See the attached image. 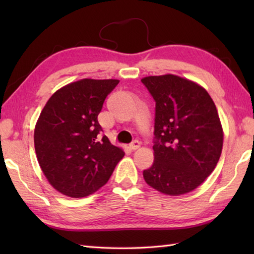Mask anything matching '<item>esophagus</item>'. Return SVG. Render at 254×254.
<instances>
[{
	"instance_id": "obj_1",
	"label": "esophagus",
	"mask_w": 254,
	"mask_h": 254,
	"mask_svg": "<svg viewBox=\"0 0 254 254\" xmlns=\"http://www.w3.org/2000/svg\"><path fill=\"white\" fill-rule=\"evenodd\" d=\"M139 146H141V144H139V142L138 141H134V142H132L131 144H130V149H132V150H136V149H138L139 148Z\"/></svg>"
}]
</instances>
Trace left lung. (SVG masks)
<instances>
[{
    "mask_svg": "<svg viewBox=\"0 0 254 254\" xmlns=\"http://www.w3.org/2000/svg\"><path fill=\"white\" fill-rule=\"evenodd\" d=\"M156 101L154 163L143 171L149 187L182 195L201 186L216 167L224 132L213 99L193 80L165 74L142 78Z\"/></svg>",
    "mask_w": 254,
    "mask_h": 254,
    "instance_id": "left-lung-1",
    "label": "left lung"
}]
</instances>
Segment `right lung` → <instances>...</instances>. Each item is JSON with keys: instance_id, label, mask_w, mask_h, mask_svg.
I'll list each match as a JSON object with an SVG mask.
<instances>
[{"instance_id": "obj_1", "label": "right lung", "mask_w": 254, "mask_h": 254, "mask_svg": "<svg viewBox=\"0 0 254 254\" xmlns=\"http://www.w3.org/2000/svg\"><path fill=\"white\" fill-rule=\"evenodd\" d=\"M119 79L83 78L53 94L38 118L34 142L38 163L57 191L84 197L111 177L124 152L112 145L97 117Z\"/></svg>"}]
</instances>
